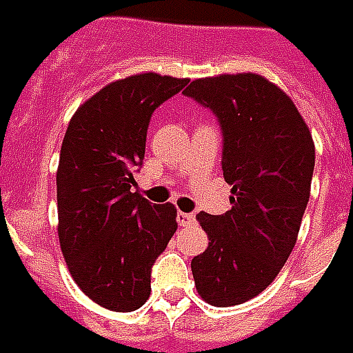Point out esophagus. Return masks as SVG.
I'll list each match as a JSON object with an SVG mask.
<instances>
[{
  "label": "esophagus",
  "mask_w": 353,
  "mask_h": 353,
  "mask_svg": "<svg viewBox=\"0 0 353 353\" xmlns=\"http://www.w3.org/2000/svg\"><path fill=\"white\" fill-rule=\"evenodd\" d=\"M176 221H179V224H182V226H188V224H194V222H196V214L181 211L176 214Z\"/></svg>",
  "instance_id": "esophagus-1"
}]
</instances>
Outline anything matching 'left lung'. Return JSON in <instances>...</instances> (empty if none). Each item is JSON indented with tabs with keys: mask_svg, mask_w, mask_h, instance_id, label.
I'll list each match as a JSON object with an SVG mask.
<instances>
[{
	"mask_svg": "<svg viewBox=\"0 0 353 353\" xmlns=\"http://www.w3.org/2000/svg\"><path fill=\"white\" fill-rule=\"evenodd\" d=\"M184 94L219 117L232 186L230 211L196 216L209 245L192 259V274L205 302L237 306L276 279L296 243L316 148L294 102L259 74L201 77Z\"/></svg>",
	"mask_w": 353,
	"mask_h": 353,
	"instance_id": "1",
	"label": "left lung"
}]
</instances>
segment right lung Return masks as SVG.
<instances>
[{
  "mask_svg": "<svg viewBox=\"0 0 353 353\" xmlns=\"http://www.w3.org/2000/svg\"><path fill=\"white\" fill-rule=\"evenodd\" d=\"M190 79L144 72L112 81L70 119L57 171L59 241L77 287L102 308L148 301L150 272L176 232L172 203H150L134 186L154 110Z\"/></svg>",
  "mask_w": 353,
  "mask_h": 353,
  "instance_id": "obj_1",
  "label": "right lung"
}]
</instances>
